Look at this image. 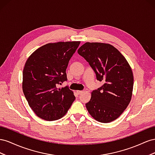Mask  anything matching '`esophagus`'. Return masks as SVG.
<instances>
[{
	"mask_svg": "<svg viewBox=\"0 0 155 155\" xmlns=\"http://www.w3.org/2000/svg\"><path fill=\"white\" fill-rule=\"evenodd\" d=\"M82 91H77V93L78 94V95H81V94H82Z\"/></svg>",
	"mask_w": 155,
	"mask_h": 155,
	"instance_id": "esophagus-1",
	"label": "esophagus"
}]
</instances>
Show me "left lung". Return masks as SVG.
I'll list each match as a JSON object with an SVG mask.
<instances>
[{
  "mask_svg": "<svg viewBox=\"0 0 155 155\" xmlns=\"http://www.w3.org/2000/svg\"><path fill=\"white\" fill-rule=\"evenodd\" d=\"M94 71L97 80L104 84L93 90L88 112L95 120L109 123L116 119L129 105L134 78L129 63L117 48L110 44L87 42L78 48Z\"/></svg>",
  "mask_w": 155,
  "mask_h": 155,
  "instance_id": "1",
  "label": "left lung"
}]
</instances>
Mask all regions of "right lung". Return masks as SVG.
Segmentation results:
<instances>
[{"instance_id": "add662e5", "label": "right lung", "mask_w": 155, "mask_h": 155, "mask_svg": "<svg viewBox=\"0 0 155 155\" xmlns=\"http://www.w3.org/2000/svg\"><path fill=\"white\" fill-rule=\"evenodd\" d=\"M80 41L48 43L34 51L26 61L23 72V91L30 107L47 121L64 116L75 97L68 86L66 69Z\"/></svg>"}]
</instances>
